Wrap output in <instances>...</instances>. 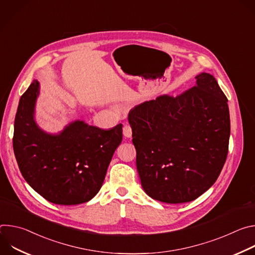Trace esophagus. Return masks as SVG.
<instances>
[{"mask_svg":"<svg viewBox=\"0 0 255 255\" xmlns=\"http://www.w3.org/2000/svg\"><path fill=\"white\" fill-rule=\"evenodd\" d=\"M123 134L127 138H130L132 136V129H131V127L129 125H124V127H123Z\"/></svg>","mask_w":255,"mask_h":255,"instance_id":"34e87169","label":"esophagus"}]
</instances>
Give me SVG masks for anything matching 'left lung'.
Instances as JSON below:
<instances>
[{
	"label": "left lung",
	"instance_id": "1",
	"mask_svg": "<svg viewBox=\"0 0 255 255\" xmlns=\"http://www.w3.org/2000/svg\"><path fill=\"white\" fill-rule=\"evenodd\" d=\"M176 97L162 95L129 112L141 186L167 204L196 200L219 176L228 154V100L207 72Z\"/></svg>",
	"mask_w": 255,
	"mask_h": 255
}]
</instances>
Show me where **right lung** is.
Here are the masks:
<instances>
[{
	"instance_id": "right-lung-1",
	"label": "right lung",
	"mask_w": 255,
	"mask_h": 255,
	"mask_svg": "<svg viewBox=\"0 0 255 255\" xmlns=\"http://www.w3.org/2000/svg\"><path fill=\"white\" fill-rule=\"evenodd\" d=\"M39 88L34 80L16 113L13 148L19 169L29 186L53 204L89 202L122 141V124L103 130L77 120L58 134L46 133L35 122Z\"/></svg>"
}]
</instances>
